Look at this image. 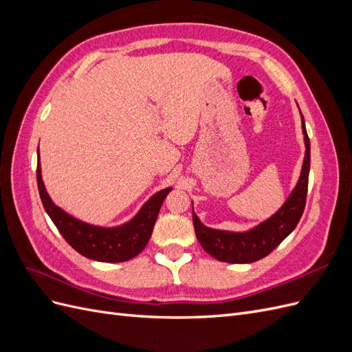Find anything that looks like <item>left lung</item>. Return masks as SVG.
Instances as JSON below:
<instances>
[{"instance_id":"obj_1","label":"left lung","mask_w":352,"mask_h":352,"mask_svg":"<svg viewBox=\"0 0 352 352\" xmlns=\"http://www.w3.org/2000/svg\"><path fill=\"white\" fill-rule=\"evenodd\" d=\"M302 133L305 142V157L302 163L301 176L294 188L292 194L285 201L278 212L252 228L248 232H228L217 230L202 225L195 212L192 211V220L195 235L211 257L225 263H254L269 255L278 245L289 235L300 221L307 201L308 173H310V140L305 131L304 117Z\"/></svg>"}]
</instances>
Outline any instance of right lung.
I'll use <instances>...</instances> for the list:
<instances>
[{
  "instance_id": "add662e5",
  "label": "right lung",
  "mask_w": 352,
  "mask_h": 352,
  "mask_svg": "<svg viewBox=\"0 0 352 352\" xmlns=\"http://www.w3.org/2000/svg\"><path fill=\"white\" fill-rule=\"evenodd\" d=\"M36 180L42 206L63 238L83 257L102 263L127 261L136 257L145 248L151 238L158 211L162 208L164 198L172 190V188H166L154 194L142 206L140 212L124 225L117 228H101L67 214L65 210L52 202L41 176L39 151Z\"/></svg>"
}]
</instances>
